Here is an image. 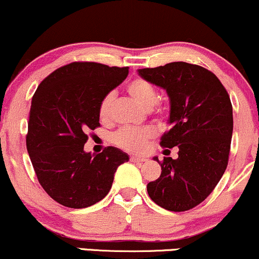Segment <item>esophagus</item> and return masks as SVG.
Here are the masks:
<instances>
[{"instance_id": "esophagus-1", "label": "esophagus", "mask_w": 259, "mask_h": 259, "mask_svg": "<svg viewBox=\"0 0 259 259\" xmlns=\"http://www.w3.org/2000/svg\"><path fill=\"white\" fill-rule=\"evenodd\" d=\"M131 161H132V162L141 163V162H144L145 159L144 157H139V156H135V155H132V156H131Z\"/></svg>"}]
</instances>
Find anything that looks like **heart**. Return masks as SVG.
I'll list each match as a JSON object with an SVG mask.
<instances>
[{
	"label": "heart",
	"mask_w": 259,
	"mask_h": 259,
	"mask_svg": "<svg viewBox=\"0 0 259 259\" xmlns=\"http://www.w3.org/2000/svg\"><path fill=\"white\" fill-rule=\"evenodd\" d=\"M127 93L138 103L145 110H150L157 103L159 94L157 90L151 82L143 77H136L128 82L126 86ZM115 94L110 92L105 94L100 100L98 114L100 120H110L112 103H114ZM157 114H162V110H157ZM154 137L153 130L150 128H132V127H124L117 131L114 136V143L121 149L131 153H142L147 148L149 139Z\"/></svg>",
	"instance_id": "heart-1"
}]
</instances>
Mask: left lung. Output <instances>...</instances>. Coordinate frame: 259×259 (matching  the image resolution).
Returning a JSON list of instances; mask_svg holds the SVG:
<instances>
[{
	"label": "left lung",
	"instance_id": "left-lung-1",
	"mask_svg": "<svg viewBox=\"0 0 259 259\" xmlns=\"http://www.w3.org/2000/svg\"><path fill=\"white\" fill-rule=\"evenodd\" d=\"M138 74L166 91L171 130L160 144L179 149L177 159L154 157L162 171L148 184V194L162 208L188 211L212 193L226 172L233 136L229 94L213 72L194 64L168 63Z\"/></svg>",
	"mask_w": 259,
	"mask_h": 259
}]
</instances>
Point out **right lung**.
Here are the masks:
<instances>
[{
    "instance_id": "right-lung-1",
    "label": "right lung",
    "mask_w": 259,
    "mask_h": 259,
    "mask_svg": "<svg viewBox=\"0 0 259 259\" xmlns=\"http://www.w3.org/2000/svg\"><path fill=\"white\" fill-rule=\"evenodd\" d=\"M128 75V68L75 62L39 83L31 100L26 149L39 184L70 208L90 207L108 195L114 176L130 156L108 147L84 151L87 132L99 127L100 100Z\"/></svg>"
}]
</instances>
